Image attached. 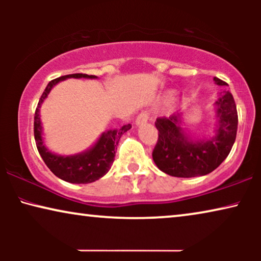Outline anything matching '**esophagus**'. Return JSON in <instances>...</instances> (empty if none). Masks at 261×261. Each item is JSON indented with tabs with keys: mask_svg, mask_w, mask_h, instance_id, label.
Listing matches in <instances>:
<instances>
[{
	"mask_svg": "<svg viewBox=\"0 0 261 261\" xmlns=\"http://www.w3.org/2000/svg\"><path fill=\"white\" fill-rule=\"evenodd\" d=\"M149 119V113L148 112H142L138 115L137 120H135V123H137V126H140V124H144L148 121Z\"/></svg>",
	"mask_w": 261,
	"mask_h": 261,
	"instance_id": "34e87169",
	"label": "esophagus"
}]
</instances>
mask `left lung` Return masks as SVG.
I'll return each instance as SVG.
<instances>
[{
    "label": "left lung",
    "mask_w": 261,
    "mask_h": 261,
    "mask_svg": "<svg viewBox=\"0 0 261 261\" xmlns=\"http://www.w3.org/2000/svg\"><path fill=\"white\" fill-rule=\"evenodd\" d=\"M216 84L226 82L214 77ZM217 124L215 135L208 139H191L181 128V114L169 119L158 117L155 127L158 141L152 156L159 170L170 176L191 178L205 176L221 165L233 147L238 130V112L233 95L221 94L215 102Z\"/></svg>",
    "instance_id": "8db88e82"
}]
</instances>
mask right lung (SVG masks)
Masks as SVG:
<instances>
[{"instance_id": "add662e5", "label": "right lung", "mask_w": 261, "mask_h": 261, "mask_svg": "<svg viewBox=\"0 0 261 261\" xmlns=\"http://www.w3.org/2000/svg\"><path fill=\"white\" fill-rule=\"evenodd\" d=\"M66 78H97L92 74L72 73L56 78L49 82L39 99L34 115V139L39 153L46 165L60 179L73 184H88L99 179L108 172L115 159V149L120 138L123 133L129 130V123L124 124L120 129H110L102 133L97 142L88 151L78 153L74 155H58L49 152L42 140V127L40 121V107L44 99L47 97L49 91L60 81Z\"/></svg>"}]
</instances>
